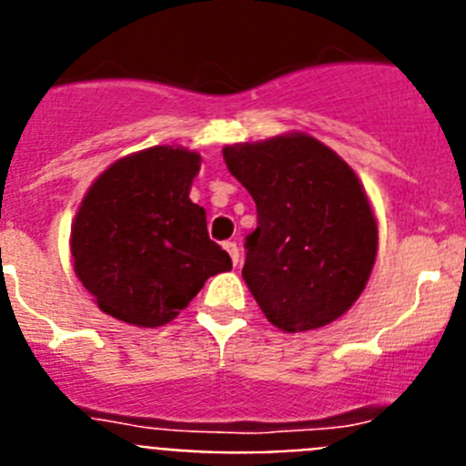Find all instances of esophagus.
Masks as SVG:
<instances>
[{"label": "esophagus", "mask_w": 466, "mask_h": 466, "mask_svg": "<svg viewBox=\"0 0 466 466\" xmlns=\"http://www.w3.org/2000/svg\"><path fill=\"white\" fill-rule=\"evenodd\" d=\"M224 247H226V252H228L230 261L238 266V261H240V249H238L236 242H224Z\"/></svg>", "instance_id": "obj_1"}]
</instances>
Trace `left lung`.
<instances>
[{"mask_svg":"<svg viewBox=\"0 0 466 466\" xmlns=\"http://www.w3.org/2000/svg\"><path fill=\"white\" fill-rule=\"evenodd\" d=\"M224 160L257 203L242 278L263 315L287 333L339 319L378 252L376 217L352 167L303 133L224 147Z\"/></svg>","mask_w":466,"mask_h":466,"instance_id":"left-lung-1","label":"left lung"}]
</instances>
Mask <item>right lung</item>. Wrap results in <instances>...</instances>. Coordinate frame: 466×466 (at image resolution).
Segmentation results:
<instances>
[{
    "mask_svg": "<svg viewBox=\"0 0 466 466\" xmlns=\"http://www.w3.org/2000/svg\"><path fill=\"white\" fill-rule=\"evenodd\" d=\"M200 154L151 147L111 163L72 224L74 273L97 308L135 327H163L205 279L233 268L191 203Z\"/></svg>",
    "mask_w": 466,
    "mask_h": 466,
    "instance_id": "obj_1",
    "label": "right lung"
}]
</instances>
